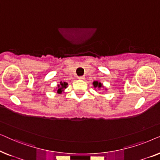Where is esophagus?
<instances>
[{
    "mask_svg": "<svg viewBox=\"0 0 160 160\" xmlns=\"http://www.w3.org/2000/svg\"><path fill=\"white\" fill-rule=\"evenodd\" d=\"M78 79H79V80H84V76H79V77H78Z\"/></svg>",
    "mask_w": 160,
    "mask_h": 160,
    "instance_id": "34e87169",
    "label": "esophagus"
}]
</instances>
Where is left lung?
<instances>
[{
	"label": "left lung",
	"instance_id": "obj_1",
	"mask_svg": "<svg viewBox=\"0 0 160 160\" xmlns=\"http://www.w3.org/2000/svg\"><path fill=\"white\" fill-rule=\"evenodd\" d=\"M92 84H93V87H94V88H95V89L97 88L98 89H100L101 88H103V89H106V90L107 89L105 88V87L103 86V84H102V83L98 82V81H95V82H93Z\"/></svg>",
	"mask_w": 160,
	"mask_h": 160
}]
</instances>
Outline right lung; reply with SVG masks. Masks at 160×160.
<instances>
[{
	"instance_id": "obj_1",
	"label": "right lung",
	"mask_w": 160,
	"mask_h": 160,
	"mask_svg": "<svg viewBox=\"0 0 160 160\" xmlns=\"http://www.w3.org/2000/svg\"><path fill=\"white\" fill-rule=\"evenodd\" d=\"M68 83L65 82H60V84L58 85V87H56V91L58 94H62L64 92V90L68 87Z\"/></svg>"
}]
</instances>
